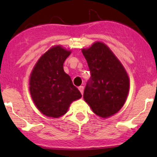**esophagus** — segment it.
I'll list each match as a JSON object with an SVG mask.
<instances>
[{
	"label": "esophagus",
	"mask_w": 157,
	"mask_h": 157,
	"mask_svg": "<svg viewBox=\"0 0 157 157\" xmlns=\"http://www.w3.org/2000/svg\"><path fill=\"white\" fill-rule=\"evenodd\" d=\"M79 90L80 91V93H81V94H83V90H84V87H83V86H79Z\"/></svg>",
	"instance_id": "34e87169"
}]
</instances>
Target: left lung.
<instances>
[{
	"mask_svg": "<svg viewBox=\"0 0 157 157\" xmlns=\"http://www.w3.org/2000/svg\"><path fill=\"white\" fill-rule=\"evenodd\" d=\"M82 52L91 74L83 98L95 114L107 118L124 105L129 90L128 76L121 62L105 44L95 42Z\"/></svg>",
	"mask_w": 157,
	"mask_h": 157,
	"instance_id": "obj_1",
	"label": "left lung"
}]
</instances>
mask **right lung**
<instances>
[{
    "label": "right lung",
    "instance_id": "1",
    "mask_svg": "<svg viewBox=\"0 0 157 157\" xmlns=\"http://www.w3.org/2000/svg\"><path fill=\"white\" fill-rule=\"evenodd\" d=\"M71 52L61 46L49 49L36 63L29 80V90L38 109L45 115L58 118L82 96L64 71V62Z\"/></svg>",
    "mask_w": 157,
    "mask_h": 157
}]
</instances>
